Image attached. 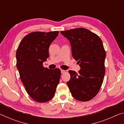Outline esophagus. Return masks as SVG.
I'll list each match as a JSON object with an SVG mask.
<instances>
[{
  "instance_id": "esophagus-1",
  "label": "esophagus",
  "mask_w": 124,
  "mask_h": 124,
  "mask_svg": "<svg viewBox=\"0 0 124 124\" xmlns=\"http://www.w3.org/2000/svg\"><path fill=\"white\" fill-rule=\"evenodd\" d=\"M65 72H66V70H61V72L62 74H63V73H64Z\"/></svg>"
}]
</instances>
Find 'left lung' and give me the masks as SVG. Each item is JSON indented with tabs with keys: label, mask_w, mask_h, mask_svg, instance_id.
I'll return each instance as SVG.
<instances>
[{
	"label": "left lung",
	"mask_w": 124,
	"mask_h": 124,
	"mask_svg": "<svg viewBox=\"0 0 124 124\" xmlns=\"http://www.w3.org/2000/svg\"><path fill=\"white\" fill-rule=\"evenodd\" d=\"M70 42L73 58L78 61L79 73L70 70L67 83L72 95L80 101H88L99 91L105 74V51L100 38L88 29L79 28L61 32Z\"/></svg>",
	"instance_id": "8db88e82"
}]
</instances>
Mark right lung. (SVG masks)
Masks as SVG:
<instances>
[{"instance_id": "obj_1", "label": "right lung", "mask_w": 124, "mask_h": 124, "mask_svg": "<svg viewBox=\"0 0 124 124\" xmlns=\"http://www.w3.org/2000/svg\"><path fill=\"white\" fill-rule=\"evenodd\" d=\"M58 34V31L31 33L17 50L16 67L21 80L28 95L38 102L51 100L60 82V69L49 70L43 66L49 57L50 45Z\"/></svg>"}]
</instances>
